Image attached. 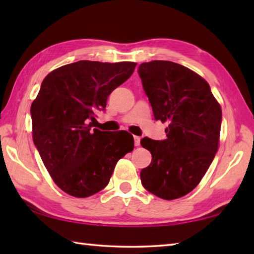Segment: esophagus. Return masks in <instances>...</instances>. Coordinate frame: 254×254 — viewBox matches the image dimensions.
Masks as SVG:
<instances>
[{
	"instance_id": "1",
	"label": "esophagus",
	"mask_w": 254,
	"mask_h": 254,
	"mask_svg": "<svg viewBox=\"0 0 254 254\" xmlns=\"http://www.w3.org/2000/svg\"><path fill=\"white\" fill-rule=\"evenodd\" d=\"M139 144H141V137L134 136V145H135V146H139Z\"/></svg>"
}]
</instances>
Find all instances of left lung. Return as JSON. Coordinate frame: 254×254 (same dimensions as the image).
I'll list each match as a JSON object with an SVG mask.
<instances>
[{
  "mask_svg": "<svg viewBox=\"0 0 254 254\" xmlns=\"http://www.w3.org/2000/svg\"><path fill=\"white\" fill-rule=\"evenodd\" d=\"M137 73L155 120L168 123L166 139L141 141L152 154L142 185L160 198H179L198 185L217 153L222 108L206 80L180 64L142 63Z\"/></svg>",
  "mask_w": 254,
  "mask_h": 254,
  "instance_id": "left-lung-1",
  "label": "left lung"
}]
</instances>
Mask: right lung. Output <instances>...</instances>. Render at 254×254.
I'll return each mask as SVG.
<instances>
[{
	"label": "right lung",
	"instance_id": "right-lung-1",
	"mask_svg": "<svg viewBox=\"0 0 254 254\" xmlns=\"http://www.w3.org/2000/svg\"><path fill=\"white\" fill-rule=\"evenodd\" d=\"M136 63L78 61L52 71L31 104L32 138L47 170L62 191L87 197L109 183L118 160L134 148L127 132L94 128L96 110H105L112 90Z\"/></svg>",
	"mask_w": 254,
	"mask_h": 254
}]
</instances>
